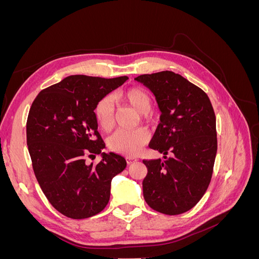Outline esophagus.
<instances>
[{
  "label": "esophagus",
  "instance_id": "esophagus-1",
  "mask_svg": "<svg viewBox=\"0 0 259 259\" xmlns=\"http://www.w3.org/2000/svg\"><path fill=\"white\" fill-rule=\"evenodd\" d=\"M126 162H127V164H132L133 162H135L136 161V159L135 158H132V156H126Z\"/></svg>",
  "mask_w": 259,
  "mask_h": 259
}]
</instances>
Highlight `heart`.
Segmentation results:
<instances>
[{"instance_id": "heart-1", "label": "heart", "mask_w": 259, "mask_h": 259, "mask_svg": "<svg viewBox=\"0 0 259 259\" xmlns=\"http://www.w3.org/2000/svg\"><path fill=\"white\" fill-rule=\"evenodd\" d=\"M125 104L132 107L139 114L148 117L152 109V98L146 90L142 88H133L122 92L117 95ZM96 119L99 126L108 132L114 126L115 108L111 97L101 99L95 109ZM149 134L144 128L135 131H117L110 136L108 146L112 151L126 155H135L139 153L143 147L148 143Z\"/></svg>"}]
</instances>
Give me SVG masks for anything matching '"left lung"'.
<instances>
[{
    "label": "left lung",
    "mask_w": 259,
    "mask_h": 259,
    "mask_svg": "<svg viewBox=\"0 0 259 259\" xmlns=\"http://www.w3.org/2000/svg\"><path fill=\"white\" fill-rule=\"evenodd\" d=\"M152 92L161 111L149 147L164 160H144L147 204L160 213L178 215L191 209L210 183L217 152L216 116L206 94L171 71L135 79ZM169 154L170 156L167 155Z\"/></svg>",
    "instance_id": "left-lung-1"
}]
</instances>
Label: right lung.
I'll return each instance as SVG.
<instances>
[{"instance_id": "add662e5", "label": "right lung", "mask_w": 259, "mask_h": 259, "mask_svg": "<svg viewBox=\"0 0 259 259\" xmlns=\"http://www.w3.org/2000/svg\"><path fill=\"white\" fill-rule=\"evenodd\" d=\"M127 76L70 75L38 93L27 120V145L37 183L59 213L73 219L100 213L112 178L126 167L123 156L105 153L96 114L99 101ZM102 154L97 166L86 156Z\"/></svg>"}]
</instances>
